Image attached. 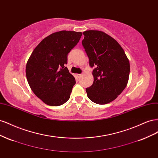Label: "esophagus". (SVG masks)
<instances>
[{"instance_id": "obj_1", "label": "esophagus", "mask_w": 158, "mask_h": 158, "mask_svg": "<svg viewBox=\"0 0 158 158\" xmlns=\"http://www.w3.org/2000/svg\"><path fill=\"white\" fill-rule=\"evenodd\" d=\"M81 76H82V74H76V76H77V78H80Z\"/></svg>"}]
</instances>
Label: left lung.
<instances>
[{"mask_svg": "<svg viewBox=\"0 0 158 158\" xmlns=\"http://www.w3.org/2000/svg\"><path fill=\"white\" fill-rule=\"evenodd\" d=\"M82 41L93 70L94 83L85 89L88 98L103 105L113 102L126 88L130 63L118 43L107 33L98 30L83 33Z\"/></svg>", "mask_w": 158, "mask_h": 158, "instance_id": "1", "label": "left lung"}]
</instances>
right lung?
Returning <instances> with one entry per match:
<instances>
[{"label": "right lung", "mask_w": 158, "mask_h": 158, "mask_svg": "<svg viewBox=\"0 0 158 158\" xmlns=\"http://www.w3.org/2000/svg\"><path fill=\"white\" fill-rule=\"evenodd\" d=\"M82 35L64 30L52 33L38 44L27 62L28 84L36 96L48 106H61L70 97L76 80L64 65Z\"/></svg>", "instance_id": "1"}]
</instances>
